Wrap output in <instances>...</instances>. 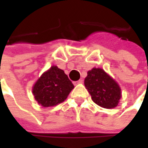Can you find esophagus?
<instances>
[{
  "label": "esophagus",
  "mask_w": 148,
  "mask_h": 148,
  "mask_svg": "<svg viewBox=\"0 0 148 148\" xmlns=\"http://www.w3.org/2000/svg\"><path fill=\"white\" fill-rule=\"evenodd\" d=\"M82 82H83V80H82V79H79L78 81H75V82H74V84H75V85H76V84H80V83H82Z\"/></svg>",
  "instance_id": "obj_1"
}]
</instances>
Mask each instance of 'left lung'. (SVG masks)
<instances>
[{"label": "left lung", "mask_w": 148, "mask_h": 148, "mask_svg": "<svg viewBox=\"0 0 148 148\" xmlns=\"http://www.w3.org/2000/svg\"><path fill=\"white\" fill-rule=\"evenodd\" d=\"M92 101L106 108H115L121 98V89L118 84L101 69H92L87 72L84 81Z\"/></svg>", "instance_id": "left-lung-1"}]
</instances>
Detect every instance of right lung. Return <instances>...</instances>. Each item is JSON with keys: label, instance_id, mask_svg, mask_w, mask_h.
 <instances>
[{"label": "right lung", "instance_id": "1", "mask_svg": "<svg viewBox=\"0 0 148 148\" xmlns=\"http://www.w3.org/2000/svg\"><path fill=\"white\" fill-rule=\"evenodd\" d=\"M73 88V83L64 71L52 66L38 79L32 92L38 103L49 107L63 102Z\"/></svg>", "mask_w": 148, "mask_h": 148}]
</instances>
